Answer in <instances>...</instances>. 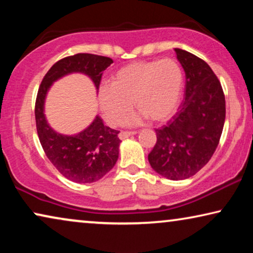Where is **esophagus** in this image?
I'll return each instance as SVG.
<instances>
[{
	"label": "esophagus",
	"instance_id": "esophagus-1",
	"mask_svg": "<svg viewBox=\"0 0 253 253\" xmlns=\"http://www.w3.org/2000/svg\"><path fill=\"white\" fill-rule=\"evenodd\" d=\"M137 133L136 131H121L119 137L120 139H126V138H129L130 136H132V134Z\"/></svg>",
	"mask_w": 253,
	"mask_h": 253
}]
</instances>
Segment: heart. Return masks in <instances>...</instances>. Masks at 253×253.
Listing matches in <instances>:
<instances>
[{
	"instance_id": "heart-1",
	"label": "heart",
	"mask_w": 253,
	"mask_h": 253,
	"mask_svg": "<svg viewBox=\"0 0 253 253\" xmlns=\"http://www.w3.org/2000/svg\"><path fill=\"white\" fill-rule=\"evenodd\" d=\"M184 88V74L174 60L136 62L117 70L109 86L98 91V102L105 120L112 126L122 122L132 102L140 114L129 116V124L144 117L166 122L176 113Z\"/></svg>"
}]
</instances>
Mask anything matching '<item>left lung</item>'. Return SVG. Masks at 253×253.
Instances as JSON below:
<instances>
[{
  "label": "left lung",
  "mask_w": 253,
  "mask_h": 253,
  "mask_svg": "<svg viewBox=\"0 0 253 253\" xmlns=\"http://www.w3.org/2000/svg\"><path fill=\"white\" fill-rule=\"evenodd\" d=\"M185 72V98L176 115L157 129V143L148 162L158 174L172 181L197 174L219 145L226 119V100L210 65L189 51L175 48Z\"/></svg>",
  "instance_id": "1"
}]
</instances>
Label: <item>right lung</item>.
<instances>
[{
    "label": "right lung",
    "mask_w": 253,
    "mask_h": 253,
    "mask_svg": "<svg viewBox=\"0 0 253 253\" xmlns=\"http://www.w3.org/2000/svg\"><path fill=\"white\" fill-rule=\"evenodd\" d=\"M113 60L94 54H76L57 61L44 76L36 101V123L39 140L44 153L54 167L76 183H92L103 177L119 159L120 131L110 129L96 116L94 121L72 136L57 133L44 117V100L54 82L69 74L81 72L88 76L99 89L102 72Z\"/></svg>",
    "instance_id": "add662e5"
}]
</instances>
